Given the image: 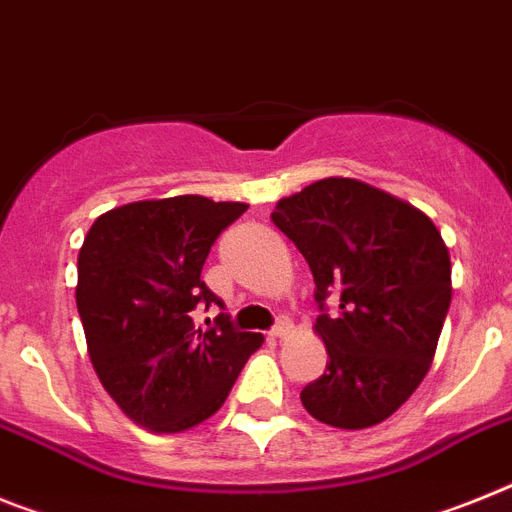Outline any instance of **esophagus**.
I'll use <instances>...</instances> for the list:
<instances>
[{"instance_id":"obj_1","label":"esophagus","mask_w":512,"mask_h":512,"mask_svg":"<svg viewBox=\"0 0 512 512\" xmlns=\"http://www.w3.org/2000/svg\"><path fill=\"white\" fill-rule=\"evenodd\" d=\"M292 331V323L290 321H277V326H274L272 331H269V336H272V339H285L287 334H290Z\"/></svg>"}]
</instances>
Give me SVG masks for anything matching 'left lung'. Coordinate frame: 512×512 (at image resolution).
<instances>
[{
    "label": "left lung",
    "instance_id": "obj_1",
    "mask_svg": "<svg viewBox=\"0 0 512 512\" xmlns=\"http://www.w3.org/2000/svg\"><path fill=\"white\" fill-rule=\"evenodd\" d=\"M272 220L313 272L316 331L329 352L300 401L323 425H378L427 375L451 308V256L438 227L355 178L310 183L279 199Z\"/></svg>",
    "mask_w": 512,
    "mask_h": 512
}]
</instances>
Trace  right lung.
Returning <instances> with one entry per match:
<instances>
[{
    "instance_id": "add662e5",
    "label": "right lung",
    "mask_w": 512,
    "mask_h": 512,
    "mask_svg": "<svg viewBox=\"0 0 512 512\" xmlns=\"http://www.w3.org/2000/svg\"><path fill=\"white\" fill-rule=\"evenodd\" d=\"M248 204L173 196L100 214L77 259V310L100 383L137 425L183 432L212 417L264 336L196 305L222 300L202 266L217 235Z\"/></svg>"
}]
</instances>
